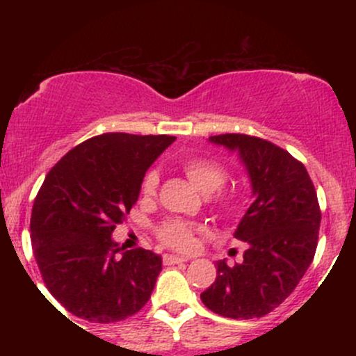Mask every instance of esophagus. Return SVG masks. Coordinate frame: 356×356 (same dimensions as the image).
I'll return each mask as SVG.
<instances>
[{
	"label": "esophagus",
	"instance_id": "1",
	"mask_svg": "<svg viewBox=\"0 0 356 356\" xmlns=\"http://www.w3.org/2000/svg\"><path fill=\"white\" fill-rule=\"evenodd\" d=\"M182 261H188V258L179 257V254H163V264H165V265L182 264Z\"/></svg>",
	"mask_w": 356,
	"mask_h": 356
}]
</instances>
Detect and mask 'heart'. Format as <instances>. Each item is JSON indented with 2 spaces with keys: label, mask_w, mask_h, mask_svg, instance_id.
I'll list each match as a JSON object with an SVG mask.
<instances>
[{
  "label": "heart",
  "mask_w": 356,
  "mask_h": 356,
  "mask_svg": "<svg viewBox=\"0 0 356 356\" xmlns=\"http://www.w3.org/2000/svg\"><path fill=\"white\" fill-rule=\"evenodd\" d=\"M186 175H188L189 181L203 193L204 196L213 195L215 191L222 188L227 181V172L222 165H218L217 161L208 160V158H188V160L182 163ZM158 182H160V174L158 170H149L146 172L145 179H143L141 184V193L146 198H152L156 195ZM215 207L217 210H220L222 213H232L236 210V200L232 196H218L215 200ZM158 238L161 239V243L175 250L188 251L195 246V227L186 222L177 220V218H172V220L163 222L158 229Z\"/></svg>",
  "instance_id": "1"
}]
</instances>
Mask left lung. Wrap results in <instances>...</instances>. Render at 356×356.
<instances>
[{"label":"left lung","instance_id":"1","mask_svg":"<svg viewBox=\"0 0 356 356\" xmlns=\"http://www.w3.org/2000/svg\"><path fill=\"white\" fill-rule=\"evenodd\" d=\"M208 141L238 153L253 200L234 231L246 243L243 261L229 267L218 260L217 279L201 301L222 317H264L293 293L314 260L321 227L317 193L303 163L265 139L220 134Z\"/></svg>","mask_w":356,"mask_h":356}]
</instances>
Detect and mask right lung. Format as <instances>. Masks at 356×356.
<instances>
[{
    "instance_id": "1",
    "label": "right lung",
    "mask_w": 356,
    "mask_h": 356,
    "mask_svg": "<svg viewBox=\"0 0 356 356\" xmlns=\"http://www.w3.org/2000/svg\"><path fill=\"white\" fill-rule=\"evenodd\" d=\"M174 136L108 132L75 146L46 175L34 200L31 239L49 293L98 324L138 314L152 296L161 257L111 239L141 193L146 170Z\"/></svg>"
}]
</instances>
